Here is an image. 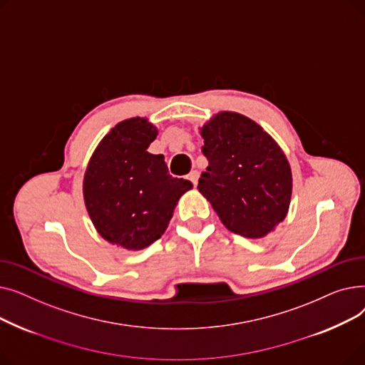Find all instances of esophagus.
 <instances>
[{"label":"esophagus","instance_id":"34e87169","mask_svg":"<svg viewBox=\"0 0 365 365\" xmlns=\"http://www.w3.org/2000/svg\"><path fill=\"white\" fill-rule=\"evenodd\" d=\"M198 178H200V173H198L197 170H192V171H190L189 175H187V179H189L190 182H192V185H194V186H197V183H198Z\"/></svg>","mask_w":365,"mask_h":365}]
</instances>
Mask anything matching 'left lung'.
<instances>
[{
	"mask_svg": "<svg viewBox=\"0 0 365 365\" xmlns=\"http://www.w3.org/2000/svg\"><path fill=\"white\" fill-rule=\"evenodd\" d=\"M208 167L200 192L222 223L241 237L262 238L289 212L292 170L284 152L259 124L237 112H220L202 128Z\"/></svg>",
	"mask_w": 365,
	"mask_h": 365,
	"instance_id": "8db88e82",
	"label": "left lung"
}]
</instances>
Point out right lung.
<instances>
[{
    "instance_id": "add662e5",
    "label": "right lung",
    "mask_w": 365,
    "mask_h": 365,
    "mask_svg": "<svg viewBox=\"0 0 365 365\" xmlns=\"http://www.w3.org/2000/svg\"><path fill=\"white\" fill-rule=\"evenodd\" d=\"M158 134L145 118L115 125L96 148L84 176V201L98 232L110 244L140 250L167 229L192 183L168 175L163 155L146 149Z\"/></svg>"
}]
</instances>
